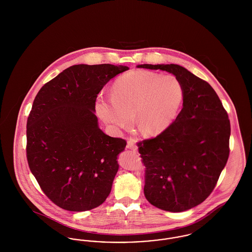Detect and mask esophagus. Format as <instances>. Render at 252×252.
I'll list each match as a JSON object with an SVG mask.
<instances>
[{
	"label": "esophagus",
	"mask_w": 252,
	"mask_h": 252,
	"mask_svg": "<svg viewBox=\"0 0 252 252\" xmlns=\"http://www.w3.org/2000/svg\"><path fill=\"white\" fill-rule=\"evenodd\" d=\"M126 147H127L128 149H131V150L136 151V150H137V145H136V142H135V140H134V139H132V138H129V139H128V141H127V145H126Z\"/></svg>",
	"instance_id": "34e87169"
}]
</instances>
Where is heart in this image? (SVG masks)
Listing matches in <instances>:
<instances>
[{
  "mask_svg": "<svg viewBox=\"0 0 252 252\" xmlns=\"http://www.w3.org/2000/svg\"><path fill=\"white\" fill-rule=\"evenodd\" d=\"M183 87L172 74L132 71L114 82L111 99L100 98L96 112L115 131L135 125L145 135L164 131L176 118L183 100Z\"/></svg>",
  "mask_w": 252,
  "mask_h": 252,
  "instance_id": "obj_1",
  "label": "heart"
}]
</instances>
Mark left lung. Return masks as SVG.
I'll return each instance as SVG.
<instances>
[{
	"label": "left lung",
	"mask_w": 252,
	"mask_h": 252,
	"mask_svg": "<svg viewBox=\"0 0 252 252\" xmlns=\"http://www.w3.org/2000/svg\"><path fill=\"white\" fill-rule=\"evenodd\" d=\"M137 67L166 71L183 87V108L176 120L159 135L138 146L145 166L144 192L148 202L172 213L187 211L211 194L227 163L228 113L211 85L184 67Z\"/></svg>",
	"instance_id": "left-lung-1"
}]
</instances>
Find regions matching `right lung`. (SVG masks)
I'll return each instance as SVG.
<instances>
[{
  "label": "right lung",
  "mask_w": 252,
  "mask_h": 252,
  "mask_svg": "<svg viewBox=\"0 0 252 252\" xmlns=\"http://www.w3.org/2000/svg\"><path fill=\"white\" fill-rule=\"evenodd\" d=\"M126 66L73 65L37 93L27 119L26 156L41 190L54 203L84 212L103 203L126 142L99 128L97 94Z\"/></svg>",
  "instance_id": "1"
}]
</instances>
